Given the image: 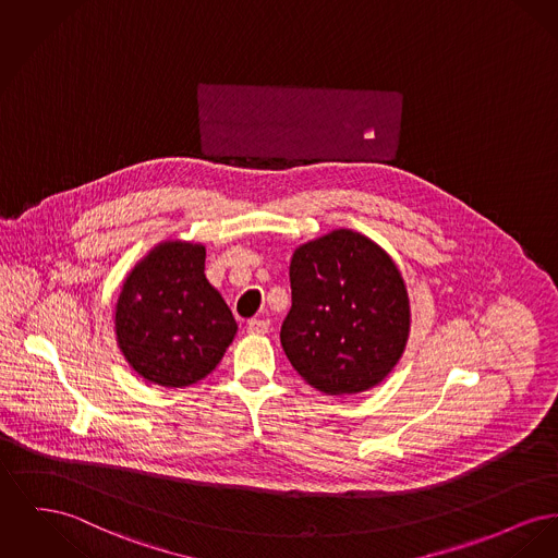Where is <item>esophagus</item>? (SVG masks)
I'll use <instances>...</instances> for the list:
<instances>
[{
  "label": "esophagus",
  "instance_id": "obj_1",
  "mask_svg": "<svg viewBox=\"0 0 558 558\" xmlns=\"http://www.w3.org/2000/svg\"><path fill=\"white\" fill-rule=\"evenodd\" d=\"M269 330V320H248L246 325V332L248 335H265Z\"/></svg>",
  "mask_w": 558,
  "mask_h": 558
}]
</instances>
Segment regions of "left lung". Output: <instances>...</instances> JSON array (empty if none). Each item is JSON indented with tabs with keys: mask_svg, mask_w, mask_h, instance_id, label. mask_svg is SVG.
Returning <instances> with one entry per match:
<instances>
[{
	"mask_svg": "<svg viewBox=\"0 0 558 558\" xmlns=\"http://www.w3.org/2000/svg\"><path fill=\"white\" fill-rule=\"evenodd\" d=\"M293 305L280 341L316 390L343 396L381 384L400 361L411 305L392 257L354 230H332L296 246Z\"/></svg>",
	"mask_w": 558,
	"mask_h": 558,
	"instance_id": "8db88e82",
	"label": "left lung"
}]
</instances>
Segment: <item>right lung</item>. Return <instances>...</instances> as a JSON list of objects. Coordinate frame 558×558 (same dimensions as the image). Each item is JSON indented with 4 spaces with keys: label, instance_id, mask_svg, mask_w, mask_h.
<instances>
[{
    "label": "right lung",
    "instance_id": "obj_1",
    "mask_svg": "<svg viewBox=\"0 0 558 558\" xmlns=\"http://www.w3.org/2000/svg\"><path fill=\"white\" fill-rule=\"evenodd\" d=\"M199 242L165 240L129 271L116 303V339L149 384L185 388L221 362L238 325L206 280Z\"/></svg>",
    "mask_w": 558,
    "mask_h": 558
}]
</instances>
